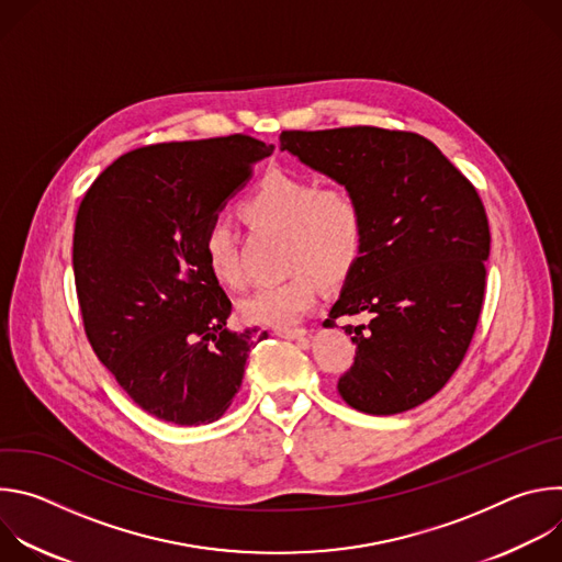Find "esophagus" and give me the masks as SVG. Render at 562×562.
I'll return each mask as SVG.
<instances>
[{
    "label": "esophagus",
    "instance_id": "obj_1",
    "mask_svg": "<svg viewBox=\"0 0 562 562\" xmlns=\"http://www.w3.org/2000/svg\"><path fill=\"white\" fill-rule=\"evenodd\" d=\"M273 334L284 340H306V336H308L306 329H276Z\"/></svg>",
    "mask_w": 562,
    "mask_h": 562
}]
</instances>
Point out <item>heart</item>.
I'll return each instance as SVG.
<instances>
[{
  "mask_svg": "<svg viewBox=\"0 0 562 562\" xmlns=\"http://www.w3.org/2000/svg\"><path fill=\"white\" fill-rule=\"evenodd\" d=\"M239 213L260 226L286 228L289 278L260 286L239 302L247 325L289 329L323 295V276L338 280L356 265L364 243V209L345 182L319 184L297 171L273 169L239 202ZM211 276L233 289L247 284L237 239L228 222L213 220L202 235Z\"/></svg>",
  "mask_w": 562,
  "mask_h": 562,
  "instance_id": "b5f03b06",
  "label": "heart"
}]
</instances>
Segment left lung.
Listing matches in <instances>:
<instances>
[{"label": "left lung", "instance_id": "8db88e82", "mask_svg": "<svg viewBox=\"0 0 562 562\" xmlns=\"http://www.w3.org/2000/svg\"><path fill=\"white\" fill-rule=\"evenodd\" d=\"M280 148L349 184L364 209L362 251L327 327H345L356 358L338 380L345 403L393 416L436 395L460 367L485 300L490 222L473 184L418 133L375 126L282 131Z\"/></svg>", "mask_w": 562, "mask_h": 562}]
</instances>
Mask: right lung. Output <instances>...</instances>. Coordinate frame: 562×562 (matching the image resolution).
Masks as SVG:
<instances>
[{"mask_svg": "<svg viewBox=\"0 0 562 562\" xmlns=\"http://www.w3.org/2000/svg\"><path fill=\"white\" fill-rule=\"evenodd\" d=\"M271 153L239 133L142 146L79 204L72 271L89 342L159 420L209 425L243 384L256 338L226 327L231 300L206 267L202 235Z\"/></svg>", "mask_w": 562, "mask_h": 562, "instance_id": "right-lung-1", "label": "right lung"}]
</instances>
